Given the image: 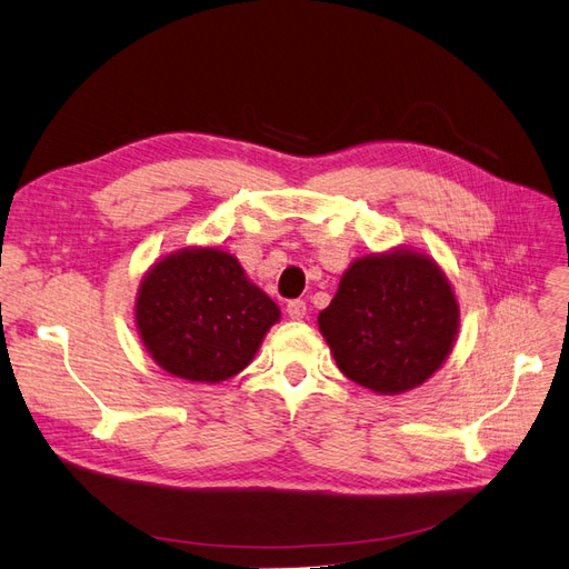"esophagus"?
<instances>
[{"label": "esophagus", "mask_w": 569, "mask_h": 569, "mask_svg": "<svg viewBox=\"0 0 569 569\" xmlns=\"http://www.w3.org/2000/svg\"><path fill=\"white\" fill-rule=\"evenodd\" d=\"M287 316H289L291 320H303V318H306V301H301V299L289 301V303H287Z\"/></svg>", "instance_id": "obj_1"}]
</instances>
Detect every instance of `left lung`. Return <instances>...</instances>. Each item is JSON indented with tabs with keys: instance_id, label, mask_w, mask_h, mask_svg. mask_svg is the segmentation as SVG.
<instances>
[{
	"instance_id": "1",
	"label": "left lung",
	"mask_w": 569,
	"mask_h": 569,
	"mask_svg": "<svg viewBox=\"0 0 569 569\" xmlns=\"http://www.w3.org/2000/svg\"><path fill=\"white\" fill-rule=\"evenodd\" d=\"M337 368L380 396L425 385L451 356L460 306L432 256L393 247L360 256L318 316Z\"/></svg>"
}]
</instances>
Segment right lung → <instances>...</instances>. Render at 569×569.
Masks as SVG:
<instances>
[{
    "instance_id": "1",
    "label": "right lung",
    "mask_w": 569,
    "mask_h": 569,
    "mask_svg": "<svg viewBox=\"0 0 569 569\" xmlns=\"http://www.w3.org/2000/svg\"><path fill=\"white\" fill-rule=\"evenodd\" d=\"M280 316V306L220 247L161 256L134 297L137 335L153 363L201 385L242 372Z\"/></svg>"
}]
</instances>
